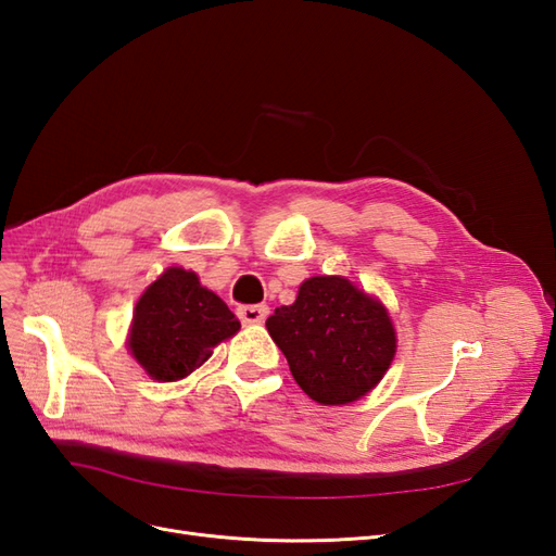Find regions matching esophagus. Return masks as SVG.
I'll use <instances>...</instances> for the list:
<instances>
[{
    "instance_id": "obj_1",
    "label": "esophagus",
    "mask_w": 556,
    "mask_h": 556,
    "mask_svg": "<svg viewBox=\"0 0 556 556\" xmlns=\"http://www.w3.org/2000/svg\"><path fill=\"white\" fill-rule=\"evenodd\" d=\"M239 319L243 325H257V323H264L266 315H268V306L264 304H257V306H239L237 311Z\"/></svg>"
}]
</instances>
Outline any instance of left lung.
Returning a JSON list of instances; mask_svg holds the SVG:
<instances>
[{
  "mask_svg": "<svg viewBox=\"0 0 556 556\" xmlns=\"http://www.w3.org/2000/svg\"><path fill=\"white\" fill-rule=\"evenodd\" d=\"M266 329L313 401L350 403L371 392L396 352L394 327L380 301L339 276H317L280 306Z\"/></svg>",
  "mask_w": 556,
  "mask_h": 556,
  "instance_id": "left-lung-1",
  "label": "left lung"
}]
</instances>
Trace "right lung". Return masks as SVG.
Returning <instances> with one entry per match:
<instances>
[{"label": "right lung", "mask_w": 556, "mask_h": 556, "mask_svg": "<svg viewBox=\"0 0 556 556\" xmlns=\"http://www.w3.org/2000/svg\"><path fill=\"white\" fill-rule=\"evenodd\" d=\"M239 327V317L192 271L166 268L139 299L129 350L150 378L172 382L190 376Z\"/></svg>", "instance_id": "add662e5"}]
</instances>
